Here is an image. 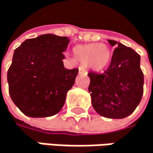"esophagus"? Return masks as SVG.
Instances as JSON below:
<instances>
[{
	"mask_svg": "<svg viewBox=\"0 0 153 153\" xmlns=\"http://www.w3.org/2000/svg\"><path fill=\"white\" fill-rule=\"evenodd\" d=\"M79 72H80V73H83V74H87V71H86L82 66H81V67L79 68Z\"/></svg>",
	"mask_w": 153,
	"mask_h": 153,
	"instance_id": "34e87169",
	"label": "esophagus"
}]
</instances>
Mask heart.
Returning <instances> with one entry per match:
<instances>
[{"label": "heart", "mask_w": 153, "mask_h": 153, "mask_svg": "<svg viewBox=\"0 0 153 153\" xmlns=\"http://www.w3.org/2000/svg\"><path fill=\"white\" fill-rule=\"evenodd\" d=\"M73 54L81 62L86 63L90 69L95 71L105 68L111 57L110 48L103 43L78 45L73 48Z\"/></svg>", "instance_id": "heart-1"}]
</instances>
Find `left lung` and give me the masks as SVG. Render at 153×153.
<instances>
[{
	"label": "left lung",
	"mask_w": 153,
	"mask_h": 153,
	"mask_svg": "<svg viewBox=\"0 0 153 153\" xmlns=\"http://www.w3.org/2000/svg\"><path fill=\"white\" fill-rule=\"evenodd\" d=\"M114 49L111 63L102 73L90 71L89 92L91 104L100 115L110 119H123L131 114L143 94V72L140 57L130 47L108 41Z\"/></svg>",
	"instance_id": "8db88e82"
}]
</instances>
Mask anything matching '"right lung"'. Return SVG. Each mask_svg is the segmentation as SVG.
I'll return each mask as SVG.
<instances>
[{"label":"right lung","mask_w":153,"mask_h":153,"mask_svg":"<svg viewBox=\"0 0 153 153\" xmlns=\"http://www.w3.org/2000/svg\"><path fill=\"white\" fill-rule=\"evenodd\" d=\"M70 39L43 34L24 41L13 53L7 72L9 92L14 104L29 117L57 114L73 86L78 69L63 66Z\"/></svg>","instance_id":"right-lung-1"}]
</instances>
